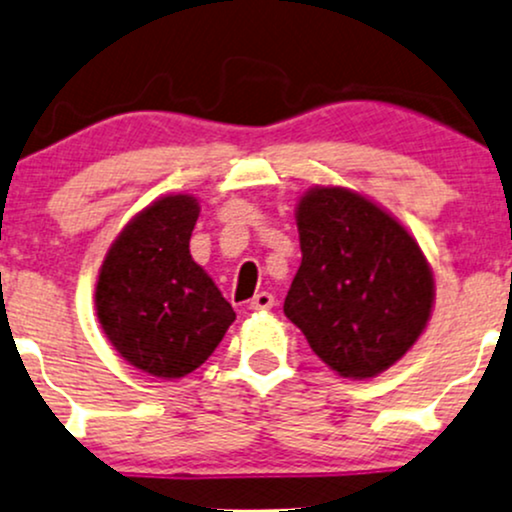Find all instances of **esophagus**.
<instances>
[{"instance_id":"esophagus-1","label":"esophagus","mask_w":512,"mask_h":512,"mask_svg":"<svg viewBox=\"0 0 512 512\" xmlns=\"http://www.w3.org/2000/svg\"><path fill=\"white\" fill-rule=\"evenodd\" d=\"M273 304H275L273 294H270V292H258V294H254V297H251L249 309L268 311V309H273Z\"/></svg>"}]
</instances>
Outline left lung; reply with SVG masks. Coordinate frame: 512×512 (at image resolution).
Listing matches in <instances>:
<instances>
[{"mask_svg":"<svg viewBox=\"0 0 512 512\" xmlns=\"http://www.w3.org/2000/svg\"><path fill=\"white\" fill-rule=\"evenodd\" d=\"M302 266L285 316L345 378L386 371L417 342L434 304L419 244L364 196L318 186L297 208Z\"/></svg>","mask_w":512,"mask_h":512,"instance_id":"8db88e82","label":"left lung"}]
</instances>
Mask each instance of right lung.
I'll return each mask as SVG.
<instances>
[{
	"label": "right lung",
	"instance_id": "right-lung-1",
	"mask_svg": "<svg viewBox=\"0 0 512 512\" xmlns=\"http://www.w3.org/2000/svg\"><path fill=\"white\" fill-rule=\"evenodd\" d=\"M196 218L191 196L155 201L107 251L95 287L98 318L114 350L167 381L206 362L234 321L230 302L189 254Z\"/></svg>",
	"mask_w": 512,
	"mask_h": 512
}]
</instances>
